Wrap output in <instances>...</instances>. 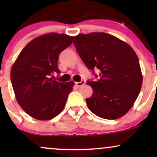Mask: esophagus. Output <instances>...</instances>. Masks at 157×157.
I'll return each instance as SVG.
<instances>
[{"instance_id":"esophagus-1","label":"esophagus","mask_w":157,"mask_h":157,"mask_svg":"<svg viewBox=\"0 0 157 157\" xmlns=\"http://www.w3.org/2000/svg\"><path fill=\"white\" fill-rule=\"evenodd\" d=\"M75 84H76L77 86H78V87H80V86H83L85 84V81L84 80H81L80 82H75Z\"/></svg>"}]
</instances>
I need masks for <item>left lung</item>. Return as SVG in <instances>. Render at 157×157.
Instances as JSON below:
<instances>
[{"label":"left lung","instance_id":"obj_1","mask_svg":"<svg viewBox=\"0 0 157 157\" xmlns=\"http://www.w3.org/2000/svg\"><path fill=\"white\" fill-rule=\"evenodd\" d=\"M74 44L81 60L95 78L87 80L93 89L86 98L88 107L95 115L107 120L124 116L134 105L142 87V76L140 62L129 45L104 32L80 34Z\"/></svg>","mask_w":157,"mask_h":157}]
</instances>
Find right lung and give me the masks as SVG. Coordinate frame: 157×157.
Masks as SVG:
<instances>
[{"mask_svg": "<svg viewBox=\"0 0 157 157\" xmlns=\"http://www.w3.org/2000/svg\"><path fill=\"white\" fill-rule=\"evenodd\" d=\"M73 37L50 33L36 37L25 46L11 69V82L16 100L32 117L48 120L63 109L75 82L51 78L60 74L59 55L68 47Z\"/></svg>", "mask_w": 157, "mask_h": 157, "instance_id": "obj_1", "label": "right lung"}]
</instances>
